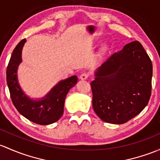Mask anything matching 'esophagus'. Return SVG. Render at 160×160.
Listing matches in <instances>:
<instances>
[{"instance_id":"34e87169","label":"esophagus","mask_w":160,"mask_h":160,"mask_svg":"<svg viewBox=\"0 0 160 160\" xmlns=\"http://www.w3.org/2000/svg\"><path fill=\"white\" fill-rule=\"evenodd\" d=\"M87 77H88V74H87V73H82V74H80V79L82 80H87Z\"/></svg>"}]
</instances>
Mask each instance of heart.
<instances>
[{"instance_id":"1","label":"heart","mask_w":160,"mask_h":160,"mask_svg":"<svg viewBox=\"0 0 160 160\" xmlns=\"http://www.w3.org/2000/svg\"><path fill=\"white\" fill-rule=\"evenodd\" d=\"M107 50V46H102L101 48V50H100V51H101V53H105Z\"/></svg>"}]
</instances>
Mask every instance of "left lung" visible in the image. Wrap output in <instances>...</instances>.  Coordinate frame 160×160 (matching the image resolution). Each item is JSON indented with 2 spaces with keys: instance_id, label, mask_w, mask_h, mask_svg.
Returning a JSON list of instances; mask_svg holds the SVG:
<instances>
[{
  "instance_id": "left-lung-1",
  "label": "left lung",
  "mask_w": 160,
  "mask_h": 160,
  "mask_svg": "<svg viewBox=\"0 0 160 160\" xmlns=\"http://www.w3.org/2000/svg\"><path fill=\"white\" fill-rule=\"evenodd\" d=\"M93 107L104 122L122 124L137 116L151 96L152 64L139 41L127 43L96 70Z\"/></svg>"
}]
</instances>
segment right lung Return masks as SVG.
<instances>
[{"label": "right lung", "instance_id": "right-lung-1", "mask_svg": "<svg viewBox=\"0 0 160 160\" xmlns=\"http://www.w3.org/2000/svg\"><path fill=\"white\" fill-rule=\"evenodd\" d=\"M25 43L26 39H23L17 45L7 68V83L11 100L18 112L25 118L40 125H49L60 120L63 115L66 96L77 83V77L72 76L60 80L41 98H31L21 88L18 77Z\"/></svg>", "mask_w": 160, "mask_h": 160}]
</instances>
